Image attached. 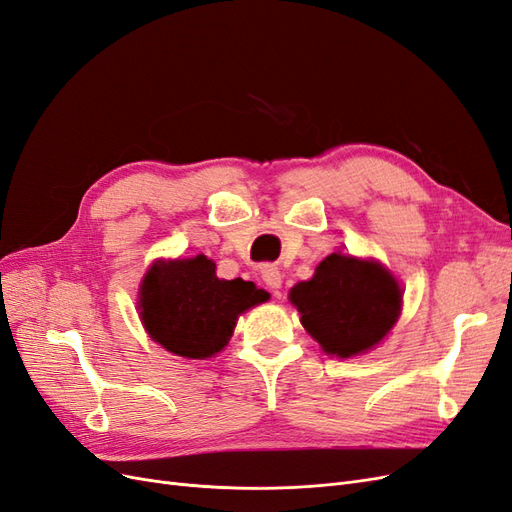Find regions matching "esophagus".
Instances as JSON below:
<instances>
[{
	"instance_id": "1",
	"label": "esophagus",
	"mask_w": 512,
	"mask_h": 512,
	"mask_svg": "<svg viewBox=\"0 0 512 512\" xmlns=\"http://www.w3.org/2000/svg\"><path fill=\"white\" fill-rule=\"evenodd\" d=\"M260 277H262V282H265L271 290H275V292H277V288H282L284 275H282V271L277 269L275 265H265V267H260Z\"/></svg>"
}]
</instances>
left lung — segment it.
Listing matches in <instances>:
<instances>
[{"label":"left lung","instance_id":"1","mask_svg":"<svg viewBox=\"0 0 512 512\" xmlns=\"http://www.w3.org/2000/svg\"><path fill=\"white\" fill-rule=\"evenodd\" d=\"M290 301L322 350L348 359L374 348L391 331L399 318L401 290L378 262L331 254L312 280L290 290Z\"/></svg>","mask_w":512,"mask_h":512}]
</instances>
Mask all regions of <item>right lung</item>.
Segmentation results:
<instances>
[{"label":"right lung","instance_id":"add662e5","mask_svg":"<svg viewBox=\"0 0 512 512\" xmlns=\"http://www.w3.org/2000/svg\"><path fill=\"white\" fill-rule=\"evenodd\" d=\"M269 292L254 282L218 280L207 256L156 262L141 286V318L147 333L168 352L207 359L232 335L237 316Z\"/></svg>","mask_w":512,"mask_h":512}]
</instances>
